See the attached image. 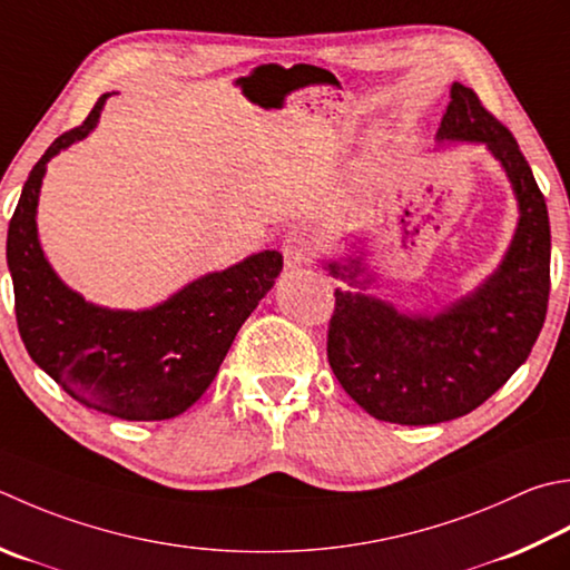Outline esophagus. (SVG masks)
Masks as SVG:
<instances>
[{
    "label": "esophagus",
    "instance_id": "obj_1",
    "mask_svg": "<svg viewBox=\"0 0 570 570\" xmlns=\"http://www.w3.org/2000/svg\"><path fill=\"white\" fill-rule=\"evenodd\" d=\"M314 239L304 229H294L284 242V262L288 269H301L314 259Z\"/></svg>",
    "mask_w": 570,
    "mask_h": 570
}]
</instances>
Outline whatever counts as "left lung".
<instances>
[{
  "mask_svg": "<svg viewBox=\"0 0 570 570\" xmlns=\"http://www.w3.org/2000/svg\"><path fill=\"white\" fill-rule=\"evenodd\" d=\"M438 140L484 142L507 170L519 225L499 269L440 314H403L361 292H336L328 363L367 415L397 425H438L479 407L529 358L551 292V225L543 193L507 126L462 83H452ZM326 269L351 286L361 259Z\"/></svg>",
  "mask_w": 570,
  "mask_h": 570,
  "instance_id": "8db88e82",
  "label": "left lung"
}]
</instances>
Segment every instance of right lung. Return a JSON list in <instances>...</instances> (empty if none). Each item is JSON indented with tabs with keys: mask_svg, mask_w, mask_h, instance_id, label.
<instances>
[{
	"mask_svg": "<svg viewBox=\"0 0 570 570\" xmlns=\"http://www.w3.org/2000/svg\"><path fill=\"white\" fill-rule=\"evenodd\" d=\"M106 98L96 100L81 126L49 145L9 219L17 326L31 361L76 403L120 420H170L215 381L234 336L274 286L284 259L269 249L252 254L145 311H110L71 292L41 252L39 189L53 155L96 128Z\"/></svg>",
	"mask_w": 570,
	"mask_h": 570,
	"instance_id": "add662e5",
	"label": "right lung"
}]
</instances>
